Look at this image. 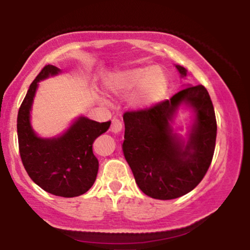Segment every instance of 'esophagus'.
<instances>
[{"label":"esophagus","instance_id":"34e87169","mask_svg":"<svg viewBox=\"0 0 250 250\" xmlns=\"http://www.w3.org/2000/svg\"><path fill=\"white\" fill-rule=\"evenodd\" d=\"M122 129H123V125H122V122L120 121V120L114 119L113 121H111V127H110V130L113 131V133H115V134L121 133Z\"/></svg>","mask_w":250,"mask_h":250}]
</instances>
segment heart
<instances>
[{
    "label": "heart",
    "mask_w": 250,
    "mask_h": 250,
    "mask_svg": "<svg viewBox=\"0 0 250 250\" xmlns=\"http://www.w3.org/2000/svg\"><path fill=\"white\" fill-rule=\"evenodd\" d=\"M104 87L117 96L131 93L130 104L140 110L150 109L163 101L169 88L166 71L160 67L130 68L110 74Z\"/></svg>",
    "instance_id": "heart-1"
}]
</instances>
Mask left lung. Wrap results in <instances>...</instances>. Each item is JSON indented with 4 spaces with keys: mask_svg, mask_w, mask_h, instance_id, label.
<instances>
[{
    "mask_svg": "<svg viewBox=\"0 0 250 250\" xmlns=\"http://www.w3.org/2000/svg\"><path fill=\"white\" fill-rule=\"evenodd\" d=\"M175 67L181 77L187 76L186 68ZM181 107L193 115L185 138L173 128ZM123 121V154L143 193L173 200L199 185L211 163L217 130L213 103L203 85L188 84L153 108L127 111Z\"/></svg>",
    "mask_w": 250,
    "mask_h": 250,
    "instance_id": "obj_1",
    "label": "left lung"
}]
</instances>
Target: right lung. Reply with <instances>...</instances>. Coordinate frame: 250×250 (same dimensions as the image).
<instances>
[{"instance_id": "right-lung-1", "label": "right lung", "mask_w": 250, "mask_h": 250, "mask_svg": "<svg viewBox=\"0 0 250 250\" xmlns=\"http://www.w3.org/2000/svg\"><path fill=\"white\" fill-rule=\"evenodd\" d=\"M61 73L60 68L48 64L31 83L17 115V136L22 163L30 179L48 193L75 197L87 193L95 182L99 161L93 143L108 130L110 121L100 123L81 115L62 134L39 136L30 121L39 82Z\"/></svg>"}]
</instances>
